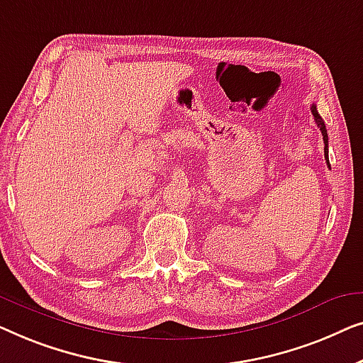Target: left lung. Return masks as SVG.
I'll return each instance as SVG.
<instances>
[{
    "label": "left lung",
    "instance_id": "obj_1",
    "mask_svg": "<svg viewBox=\"0 0 363 363\" xmlns=\"http://www.w3.org/2000/svg\"><path fill=\"white\" fill-rule=\"evenodd\" d=\"M311 111H313L314 115V120L315 123H318V128L323 133V140H324V157L325 161H328V166H329V138H328V130H325V125H324V120L320 118V115L318 113V108H315V105L311 106ZM330 167V166H329Z\"/></svg>",
    "mask_w": 363,
    "mask_h": 363
}]
</instances>
